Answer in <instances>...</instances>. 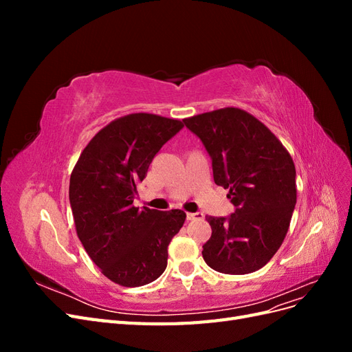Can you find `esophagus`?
<instances>
[{
  "mask_svg": "<svg viewBox=\"0 0 352 352\" xmlns=\"http://www.w3.org/2000/svg\"><path fill=\"white\" fill-rule=\"evenodd\" d=\"M204 219L202 212H186V220H201Z\"/></svg>",
  "mask_w": 352,
  "mask_h": 352,
  "instance_id": "obj_1",
  "label": "esophagus"
}]
</instances>
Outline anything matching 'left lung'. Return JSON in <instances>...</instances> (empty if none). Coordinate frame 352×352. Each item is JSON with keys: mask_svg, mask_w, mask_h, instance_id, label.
<instances>
[{"mask_svg": "<svg viewBox=\"0 0 352 352\" xmlns=\"http://www.w3.org/2000/svg\"><path fill=\"white\" fill-rule=\"evenodd\" d=\"M212 160V177L229 189V219L207 216L211 236L202 257L226 274L257 272L278 252L296 204L295 164L267 126L248 111L225 107L184 119Z\"/></svg>", "mask_w": 352, "mask_h": 352, "instance_id": "1", "label": "left lung"}]
</instances>
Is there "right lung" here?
<instances>
[{
    "label": "right lung",
    "instance_id": "add662e5",
    "mask_svg": "<svg viewBox=\"0 0 352 352\" xmlns=\"http://www.w3.org/2000/svg\"><path fill=\"white\" fill-rule=\"evenodd\" d=\"M184 127L151 113L119 117L95 135L74 164L69 198L78 238L111 282L151 283L167 265V247L184 226L182 210L133 206L153 158Z\"/></svg>",
    "mask_w": 352,
    "mask_h": 352
}]
</instances>
